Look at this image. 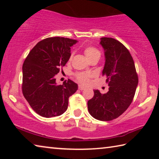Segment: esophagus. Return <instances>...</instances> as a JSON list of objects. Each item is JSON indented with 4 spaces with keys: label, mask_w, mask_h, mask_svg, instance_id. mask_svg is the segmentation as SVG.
Listing matches in <instances>:
<instances>
[{
    "label": "esophagus",
    "mask_w": 159,
    "mask_h": 159,
    "mask_svg": "<svg viewBox=\"0 0 159 159\" xmlns=\"http://www.w3.org/2000/svg\"><path fill=\"white\" fill-rule=\"evenodd\" d=\"M79 90H85V87H83V85H79Z\"/></svg>",
    "instance_id": "34e87169"
}]
</instances>
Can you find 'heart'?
I'll return each mask as SVG.
<instances>
[{
  "label": "heart",
  "mask_w": 159,
  "mask_h": 159,
  "mask_svg": "<svg viewBox=\"0 0 159 159\" xmlns=\"http://www.w3.org/2000/svg\"><path fill=\"white\" fill-rule=\"evenodd\" d=\"M84 53L88 60H90L91 59L95 57H100V52L97 49V48L94 47H87L85 48ZM90 75L87 73H79L76 74V79L80 83H83V84H86L88 82L89 80V77Z\"/></svg>",
  "instance_id": "b5f03b06"
}]
</instances>
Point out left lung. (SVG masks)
<instances>
[{
    "label": "left lung",
    "instance_id": "1",
    "mask_svg": "<svg viewBox=\"0 0 159 159\" xmlns=\"http://www.w3.org/2000/svg\"><path fill=\"white\" fill-rule=\"evenodd\" d=\"M99 44L104 51L102 75L107 78L109 91L102 94L94 90V97L88 102V109L96 119L108 121L120 116L130 105L138 77L133 59L121 43L104 37L100 39Z\"/></svg>",
    "mask_w": 159,
    "mask_h": 159
}]
</instances>
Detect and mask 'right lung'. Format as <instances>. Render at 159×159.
<instances>
[{"mask_svg": "<svg viewBox=\"0 0 159 159\" xmlns=\"http://www.w3.org/2000/svg\"><path fill=\"white\" fill-rule=\"evenodd\" d=\"M76 40L48 38L35 45L22 66V93L32 109L45 118L60 116L68 108L69 98L78 85L69 79L57 85L55 75L71 57Z\"/></svg>", "mask_w": 159, "mask_h": 159, "instance_id": "add662e5", "label": "right lung"}]
</instances>
